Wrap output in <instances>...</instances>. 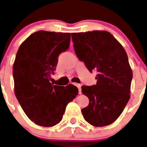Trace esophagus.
<instances>
[{
    "label": "esophagus",
    "instance_id": "34e87169",
    "mask_svg": "<svg viewBox=\"0 0 147 147\" xmlns=\"http://www.w3.org/2000/svg\"><path fill=\"white\" fill-rule=\"evenodd\" d=\"M76 86L78 87V89H79V94L82 93V89H81V85H80V84H76Z\"/></svg>",
    "mask_w": 147,
    "mask_h": 147
}]
</instances>
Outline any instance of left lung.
I'll use <instances>...</instances> for the list:
<instances>
[{"label": "left lung", "instance_id": "obj_1", "mask_svg": "<svg viewBox=\"0 0 147 147\" xmlns=\"http://www.w3.org/2000/svg\"><path fill=\"white\" fill-rule=\"evenodd\" d=\"M74 49L90 72H97L96 85L82 86L89 105L81 110L92 126L111 124L130 99L131 68L123 46L108 31L72 33Z\"/></svg>", "mask_w": 147, "mask_h": 147}]
</instances>
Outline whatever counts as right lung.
Masks as SVG:
<instances>
[{
	"label": "right lung",
	"instance_id": "1",
	"mask_svg": "<svg viewBox=\"0 0 147 147\" xmlns=\"http://www.w3.org/2000/svg\"><path fill=\"white\" fill-rule=\"evenodd\" d=\"M70 33L38 31L22 42L13 67L14 92L28 119L44 127L62 121L69 102L78 94L76 86L54 85L50 73L59 54L69 48Z\"/></svg>",
	"mask_w": 147,
	"mask_h": 147
}]
</instances>
